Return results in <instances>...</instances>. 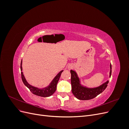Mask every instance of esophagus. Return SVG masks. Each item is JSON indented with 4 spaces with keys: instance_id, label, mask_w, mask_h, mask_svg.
Masks as SVG:
<instances>
[{
    "instance_id": "1",
    "label": "esophagus",
    "mask_w": 129,
    "mask_h": 129,
    "mask_svg": "<svg viewBox=\"0 0 129 129\" xmlns=\"http://www.w3.org/2000/svg\"><path fill=\"white\" fill-rule=\"evenodd\" d=\"M73 67H74V66H73V65L72 64H69L68 66V68L69 70H71V69H73Z\"/></svg>"
}]
</instances>
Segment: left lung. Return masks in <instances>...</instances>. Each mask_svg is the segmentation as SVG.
Returning a JSON list of instances; mask_svg holds the SVG:
<instances>
[{
    "mask_svg": "<svg viewBox=\"0 0 129 129\" xmlns=\"http://www.w3.org/2000/svg\"><path fill=\"white\" fill-rule=\"evenodd\" d=\"M110 68V72L109 77H110L111 75V64ZM71 73L72 91L73 95L80 100H89L95 98L104 90L109 83V81H107L99 87L92 88H87L81 85L79 77H78L77 73L75 71L71 70Z\"/></svg>",
    "mask_w": 129,
    "mask_h": 129,
    "instance_id": "obj_1",
    "label": "left lung"
}]
</instances>
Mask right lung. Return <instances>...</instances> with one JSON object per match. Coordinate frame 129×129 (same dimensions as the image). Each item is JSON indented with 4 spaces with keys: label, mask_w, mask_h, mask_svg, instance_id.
Here are the masks:
<instances>
[{
    "label": "right lung",
    "mask_w": 129,
    "mask_h": 129,
    "mask_svg": "<svg viewBox=\"0 0 129 129\" xmlns=\"http://www.w3.org/2000/svg\"><path fill=\"white\" fill-rule=\"evenodd\" d=\"M20 69H21V79L23 83L26 85V86L28 88L30 91L32 92L33 94L41 96V97H49L52 95L53 93L55 92L56 90V85L57 84V82L59 80L61 74L62 72L63 71H61L60 72L58 73L57 75L54 77V79L52 80L51 83L49 84L48 87L44 88L42 89H39L37 87H35L32 86V85H30L28 82H27L26 80L25 79V76L23 74V73L22 72V60L21 61V64H20Z\"/></svg>",
    "instance_id": "obj_1"
}]
</instances>
